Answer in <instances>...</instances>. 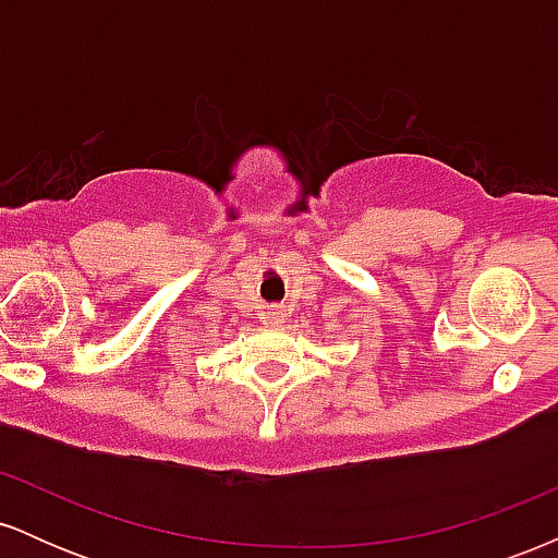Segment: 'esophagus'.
<instances>
[{
    "mask_svg": "<svg viewBox=\"0 0 558 558\" xmlns=\"http://www.w3.org/2000/svg\"><path fill=\"white\" fill-rule=\"evenodd\" d=\"M283 319H286V312L280 310V306H275V310H267V315H265L267 325H280Z\"/></svg>",
    "mask_w": 558,
    "mask_h": 558,
    "instance_id": "esophagus-1",
    "label": "esophagus"
}]
</instances>
